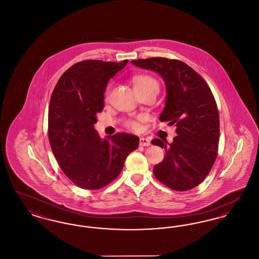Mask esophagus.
Listing matches in <instances>:
<instances>
[{"mask_svg": "<svg viewBox=\"0 0 259 259\" xmlns=\"http://www.w3.org/2000/svg\"><path fill=\"white\" fill-rule=\"evenodd\" d=\"M140 146L148 147V146H150V141L148 140V138L142 137V138H140Z\"/></svg>", "mask_w": 259, "mask_h": 259, "instance_id": "34e87169", "label": "esophagus"}]
</instances>
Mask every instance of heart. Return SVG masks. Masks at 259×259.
Segmentation results:
<instances>
[{
    "label": "heart",
    "mask_w": 259,
    "mask_h": 259,
    "mask_svg": "<svg viewBox=\"0 0 259 259\" xmlns=\"http://www.w3.org/2000/svg\"><path fill=\"white\" fill-rule=\"evenodd\" d=\"M133 82H134V87L135 89H156L159 90V84L158 81L150 76V75H146V74H142V75H137L133 78ZM111 92V88L107 89V96L110 94ZM142 120V118H138L137 120H129L126 125L128 128H130L133 131H139L140 130V121Z\"/></svg>",
    "instance_id": "1"
}]
</instances>
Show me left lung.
Listing matches in <instances>:
<instances>
[{
  "mask_svg": "<svg viewBox=\"0 0 259 259\" xmlns=\"http://www.w3.org/2000/svg\"><path fill=\"white\" fill-rule=\"evenodd\" d=\"M131 63L163 78L167 95L159 119L177 127L178 136L171 144L160 139L152 141L166 153L153 168L155 178L174 190L194 188L208 176L218 155L220 116L209 85L180 60L152 57Z\"/></svg>",
  "mask_w": 259,
  "mask_h": 259,
  "instance_id": "left-lung-1",
  "label": "left lung"
}]
</instances>
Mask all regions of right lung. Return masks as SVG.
<instances>
[{"label":"right lung","mask_w":259,"mask_h":259,"mask_svg":"<svg viewBox=\"0 0 259 259\" xmlns=\"http://www.w3.org/2000/svg\"><path fill=\"white\" fill-rule=\"evenodd\" d=\"M120 63L78 62L57 81L49 109V139L62 171L83 189H99L120 174L130 152L139 146L135 135L118 133L101 139L94 128L104 109L110 78L121 71Z\"/></svg>","instance_id":"add662e5"}]
</instances>
